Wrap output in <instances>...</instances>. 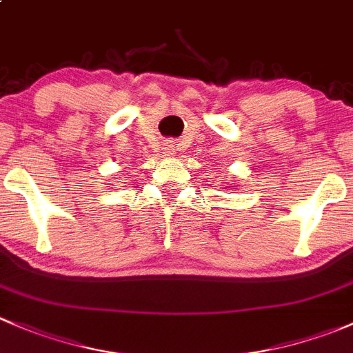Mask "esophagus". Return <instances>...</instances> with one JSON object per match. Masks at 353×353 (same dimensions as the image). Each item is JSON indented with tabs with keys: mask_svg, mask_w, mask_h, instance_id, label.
<instances>
[{
	"mask_svg": "<svg viewBox=\"0 0 353 353\" xmlns=\"http://www.w3.org/2000/svg\"><path fill=\"white\" fill-rule=\"evenodd\" d=\"M167 150H169V154H172V152H174V145H167Z\"/></svg>",
	"mask_w": 353,
	"mask_h": 353,
	"instance_id": "obj_1",
	"label": "esophagus"
}]
</instances>
